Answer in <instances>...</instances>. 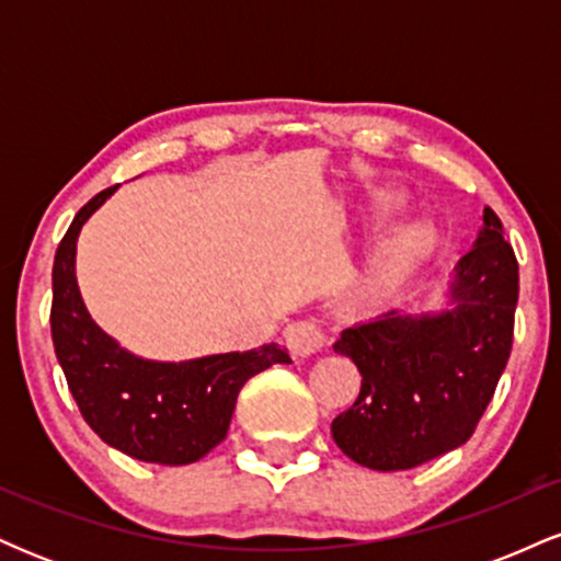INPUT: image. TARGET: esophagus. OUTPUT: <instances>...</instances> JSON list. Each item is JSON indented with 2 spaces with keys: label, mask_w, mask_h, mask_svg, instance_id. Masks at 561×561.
I'll return each mask as SVG.
<instances>
[{
  "label": "esophagus",
  "mask_w": 561,
  "mask_h": 561,
  "mask_svg": "<svg viewBox=\"0 0 561 561\" xmlns=\"http://www.w3.org/2000/svg\"><path fill=\"white\" fill-rule=\"evenodd\" d=\"M285 343L293 356L308 358L327 345V337L313 321H295L285 330Z\"/></svg>",
  "instance_id": "obj_1"
}]
</instances>
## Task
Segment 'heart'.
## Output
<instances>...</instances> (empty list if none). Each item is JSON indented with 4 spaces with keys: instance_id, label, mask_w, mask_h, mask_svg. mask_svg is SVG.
<instances>
[{
    "instance_id": "b5f03b06",
    "label": "heart",
    "mask_w": 561,
    "mask_h": 561,
    "mask_svg": "<svg viewBox=\"0 0 561 561\" xmlns=\"http://www.w3.org/2000/svg\"><path fill=\"white\" fill-rule=\"evenodd\" d=\"M405 205V197L401 192L379 190L371 192L369 197V216L377 221L396 216ZM435 244V229L433 224L424 218H409L401 221L396 229L385 234V240L377 244L371 259L366 261L364 272L358 274V295L364 300H382L388 298L396 287H401L409 274L420 266L424 255L433 250Z\"/></svg>"
}]
</instances>
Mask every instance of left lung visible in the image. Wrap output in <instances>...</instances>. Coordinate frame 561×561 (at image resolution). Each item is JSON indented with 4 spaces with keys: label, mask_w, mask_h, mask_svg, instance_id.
<instances>
[{
    "label": "left lung",
    "mask_w": 561,
    "mask_h": 561,
    "mask_svg": "<svg viewBox=\"0 0 561 561\" xmlns=\"http://www.w3.org/2000/svg\"><path fill=\"white\" fill-rule=\"evenodd\" d=\"M519 266L504 227L482 208L472 250L454 266L433 311H390L334 343L362 371L356 403L332 437L377 472L420 467L465 446L512 353Z\"/></svg>",
    "instance_id": "obj_1"
}]
</instances>
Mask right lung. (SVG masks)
<instances>
[{"instance_id": "1", "label": "right lung", "mask_w": 561, "mask_h": 561, "mask_svg": "<svg viewBox=\"0 0 561 561\" xmlns=\"http://www.w3.org/2000/svg\"><path fill=\"white\" fill-rule=\"evenodd\" d=\"M118 184L89 199L57 244L53 343L83 420L107 446L150 465L182 467L227 437L242 385L272 364H293L279 345L156 362L131 353L89 313L76 279V242Z\"/></svg>"}]
</instances>
